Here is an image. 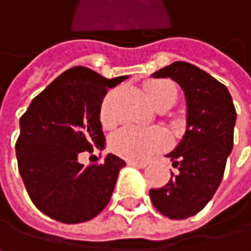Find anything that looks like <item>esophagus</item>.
I'll use <instances>...</instances> for the list:
<instances>
[{"label": "esophagus", "instance_id": "esophagus-1", "mask_svg": "<svg viewBox=\"0 0 251 251\" xmlns=\"http://www.w3.org/2000/svg\"><path fill=\"white\" fill-rule=\"evenodd\" d=\"M127 164L128 166H133V167H139V169H145L148 166L146 161H137V160H128Z\"/></svg>", "mask_w": 251, "mask_h": 251}]
</instances>
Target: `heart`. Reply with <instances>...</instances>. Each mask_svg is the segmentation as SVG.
I'll return each instance as SVG.
<instances>
[{"label":"heart","instance_id":"b5f03b06","mask_svg":"<svg viewBox=\"0 0 251 251\" xmlns=\"http://www.w3.org/2000/svg\"><path fill=\"white\" fill-rule=\"evenodd\" d=\"M146 95L155 108L164 105L172 106L177 99V88L169 79H155L146 84ZM117 91H109L100 103L99 118L105 128H112L118 118L115 115L114 102ZM170 143L169 134L158 127H139V126H127L115 133L111 139V148L118 155L128 160H148L151 155L164 149Z\"/></svg>","mask_w":251,"mask_h":251}]
</instances>
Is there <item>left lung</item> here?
<instances>
[{
  "label": "left lung",
  "mask_w": 251,
  "mask_h": 251,
  "mask_svg": "<svg viewBox=\"0 0 251 251\" xmlns=\"http://www.w3.org/2000/svg\"><path fill=\"white\" fill-rule=\"evenodd\" d=\"M153 76L175 79L186 96V133L169 153L177 173L172 172L163 188L149 191L156 210L182 221L201 211L221 185L234 145L237 112L228 88L195 65L175 62Z\"/></svg>",
  "instance_id": "left-lung-1"
}]
</instances>
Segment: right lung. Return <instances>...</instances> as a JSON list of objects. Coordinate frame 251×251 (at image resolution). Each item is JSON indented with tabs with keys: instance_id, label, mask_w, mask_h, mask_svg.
I'll use <instances>...</instances> for the list:
<instances>
[{
	"instance_id": "right-lung-1",
	"label": "right lung",
	"mask_w": 251,
	"mask_h": 251,
	"mask_svg": "<svg viewBox=\"0 0 251 251\" xmlns=\"http://www.w3.org/2000/svg\"><path fill=\"white\" fill-rule=\"evenodd\" d=\"M127 76L105 78L74 66L49 84L20 117L16 142L19 173L35 207L62 224L96 217L109 202L124 160L108 153L84 166L81 152L103 146L100 103Z\"/></svg>"
}]
</instances>
